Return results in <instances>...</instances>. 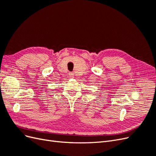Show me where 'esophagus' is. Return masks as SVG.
Wrapping results in <instances>:
<instances>
[{"label":"esophagus","instance_id":"obj_1","mask_svg":"<svg viewBox=\"0 0 156 156\" xmlns=\"http://www.w3.org/2000/svg\"><path fill=\"white\" fill-rule=\"evenodd\" d=\"M69 75L70 77H72V78H73V77H74V74L72 73H69Z\"/></svg>","mask_w":156,"mask_h":156}]
</instances>
